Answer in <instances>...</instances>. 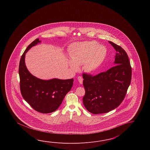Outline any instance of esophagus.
Returning <instances> with one entry per match:
<instances>
[{
  "instance_id": "34e87169",
  "label": "esophagus",
  "mask_w": 150,
  "mask_h": 150,
  "mask_svg": "<svg viewBox=\"0 0 150 150\" xmlns=\"http://www.w3.org/2000/svg\"><path fill=\"white\" fill-rule=\"evenodd\" d=\"M77 79L78 80V81L80 83H81V84H82L83 83V78L81 76H78V78H77Z\"/></svg>"
}]
</instances>
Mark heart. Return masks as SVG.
I'll return each mask as SVG.
<instances>
[{
    "label": "heart",
    "mask_w": 150,
    "mask_h": 150,
    "mask_svg": "<svg viewBox=\"0 0 150 150\" xmlns=\"http://www.w3.org/2000/svg\"><path fill=\"white\" fill-rule=\"evenodd\" d=\"M106 53V49L103 46L100 45L96 42H82L76 45L71 51L72 61L69 64L74 71L78 70V66L83 64L85 70L88 72H93L102 63Z\"/></svg>",
    "instance_id": "obj_1"
}]
</instances>
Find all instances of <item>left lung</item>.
<instances>
[{
  "label": "left lung",
  "instance_id": "obj_1",
  "mask_svg": "<svg viewBox=\"0 0 150 150\" xmlns=\"http://www.w3.org/2000/svg\"><path fill=\"white\" fill-rule=\"evenodd\" d=\"M108 42L117 52L114 66L94 76L83 74L85 89L83 103L94 114L108 112L119 106L131 80L132 69L127 52L120 45Z\"/></svg>",
  "mask_w": 150,
  "mask_h": 150
}]
</instances>
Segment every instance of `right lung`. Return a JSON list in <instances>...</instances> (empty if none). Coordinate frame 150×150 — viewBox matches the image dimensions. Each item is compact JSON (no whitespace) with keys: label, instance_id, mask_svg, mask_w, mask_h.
Wrapping results in <instances>:
<instances>
[{"label":"right lung","instance_id":"right-lung-1","mask_svg":"<svg viewBox=\"0 0 150 150\" xmlns=\"http://www.w3.org/2000/svg\"><path fill=\"white\" fill-rule=\"evenodd\" d=\"M40 42L39 38L32 42L20 59V87L23 99L33 108L37 112L48 114L54 112L60 106L64 97L73 86L74 80H42L29 72L25 62V53Z\"/></svg>","mask_w":150,"mask_h":150}]
</instances>
